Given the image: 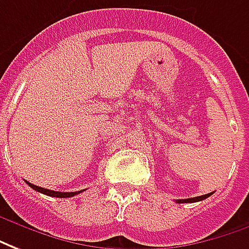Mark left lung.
Returning a JSON list of instances; mask_svg holds the SVG:
<instances>
[{
	"instance_id": "1",
	"label": "left lung",
	"mask_w": 249,
	"mask_h": 249,
	"mask_svg": "<svg viewBox=\"0 0 249 249\" xmlns=\"http://www.w3.org/2000/svg\"><path fill=\"white\" fill-rule=\"evenodd\" d=\"M212 193H208V195H204V196H198V197H193V198H185V200H177L176 202H178V204H185V202H197V201H201V200H205V198H208L209 196H212Z\"/></svg>"
}]
</instances>
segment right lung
Masks as SVG:
<instances>
[{
  "instance_id": "obj_1",
  "label": "right lung",
  "mask_w": 249,
  "mask_h": 249,
  "mask_svg": "<svg viewBox=\"0 0 249 249\" xmlns=\"http://www.w3.org/2000/svg\"><path fill=\"white\" fill-rule=\"evenodd\" d=\"M26 184L31 186L32 189H35L36 192H40V193H43V195L51 196V197H59V198H67V197H73V196L79 195V193H82L84 190H79V192H54V190H49V189H44V188H40V186H36V185L31 184V182H28L26 181Z\"/></svg>"
}]
</instances>
